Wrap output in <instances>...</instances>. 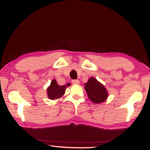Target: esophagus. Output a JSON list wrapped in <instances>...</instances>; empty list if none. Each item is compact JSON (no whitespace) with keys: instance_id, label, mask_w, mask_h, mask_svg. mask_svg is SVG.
Masks as SVG:
<instances>
[{"instance_id":"esophagus-1","label":"esophagus","mask_w":150,"mask_h":150,"mask_svg":"<svg viewBox=\"0 0 150 150\" xmlns=\"http://www.w3.org/2000/svg\"><path fill=\"white\" fill-rule=\"evenodd\" d=\"M72 83L73 84V85H79V83H80V81L78 80H73L72 81Z\"/></svg>"}]
</instances>
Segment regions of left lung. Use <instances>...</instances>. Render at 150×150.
Returning <instances> with one entry per match:
<instances>
[{"label": "left lung", "mask_w": 150, "mask_h": 150, "mask_svg": "<svg viewBox=\"0 0 150 150\" xmlns=\"http://www.w3.org/2000/svg\"><path fill=\"white\" fill-rule=\"evenodd\" d=\"M85 89L89 99L94 104H100L107 99L108 96L107 89L94 77H90L86 82Z\"/></svg>", "instance_id": "left-lung-1"}]
</instances>
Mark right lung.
<instances>
[{
	"instance_id": "right-lung-1",
	"label": "right lung",
	"mask_w": 150,
	"mask_h": 150,
	"mask_svg": "<svg viewBox=\"0 0 150 150\" xmlns=\"http://www.w3.org/2000/svg\"><path fill=\"white\" fill-rule=\"evenodd\" d=\"M70 83L66 84V85H59L56 80H52L50 85L47 88V96L49 99L54 100L56 99L61 98L65 94L66 87H69Z\"/></svg>"
}]
</instances>
